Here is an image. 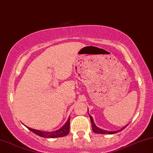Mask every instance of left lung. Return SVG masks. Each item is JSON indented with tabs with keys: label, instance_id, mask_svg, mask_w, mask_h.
<instances>
[{
	"label": "left lung",
	"instance_id": "8db88e82",
	"mask_svg": "<svg viewBox=\"0 0 153 153\" xmlns=\"http://www.w3.org/2000/svg\"><path fill=\"white\" fill-rule=\"evenodd\" d=\"M90 116V119H91V125H92V130H93V131L94 132V133H97V134H115V133H117V132L120 131H122L123 129H121V130L120 131H105V130H102V129L98 128V127L96 126V125L94 123V120H93V118H92V117Z\"/></svg>",
	"mask_w": 153,
	"mask_h": 153
}]
</instances>
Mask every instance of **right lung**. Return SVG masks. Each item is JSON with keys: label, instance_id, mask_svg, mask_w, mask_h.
<instances>
[{"label": "right lung", "instance_id": "right-lung-1", "mask_svg": "<svg viewBox=\"0 0 153 153\" xmlns=\"http://www.w3.org/2000/svg\"><path fill=\"white\" fill-rule=\"evenodd\" d=\"M29 130L31 131L34 134H37V135L40 136L41 137H44V138H56V137H62L68 135L70 132V118L67 121V123L64 125L63 127L59 129L57 131L52 132H46L43 131H38L36 130V129H33L31 128L27 127Z\"/></svg>", "mask_w": 153, "mask_h": 153}]
</instances>
